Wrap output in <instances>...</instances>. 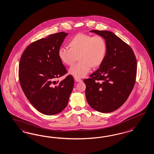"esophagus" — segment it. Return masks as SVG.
I'll list each match as a JSON object with an SVG mask.
<instances>
[{"mask_svg":"<svg viewBox=\"0 0 154 154\" xmlns=\"http://www.w3.org/2000/svg\"><path fill=\"white\" fill-rule=\"evenodd\" d=\"M75 79L77 82H82V79L77 78H75Z\"/></svg>","mask_w":154,"mask_h":154,"instance_id":"34e87169","label":"esophagus"}]
</instances>
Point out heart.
<instances>
[{
	"label": "heart",
	"instance_id": "heart-1",
	"mask_svg": "<svg viewBox=\"0 0 154 154\" xmlns=\"http://www.w3.org/2000/svg\"><path fill=\"white\" fill-rule=\"evenodd\" d=\"M70 48L60 47L58 55L63 63L72 66L79 56L80 61L69 69V73L77 78L87 75L92 67L99 66L105 57L106 43L100 35L78 34L69 41Z\"/></svg>",
	"mask_w": 154,
	"mask_h": 154
}]
</instances>
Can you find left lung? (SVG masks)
<instances>
[{"instance_id":"left-lung-1","label":"left lung","mask_w":154,"mask_h":154,"mask_svg":"<svg viewBox=\"0 0 154 154\" xmlns=\"http://www.w3.org/2000/svg\"><path fill=\"white\" fill-rule=\"evenodd\" d=\"M105 40L106 53L97 71L84 80L85 96L94 110L109 113L127 101L136 82V58L131 47L113 32L90 31Z\"/></svg>"}]
</instances>
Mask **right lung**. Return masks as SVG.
I'll list each match as a JSON object with an SVG mask.
<instances>
[{"mask_svg":"<svg viewBox=\"0 0 154 154\" xmlns=\"http://www.w3.org/2000/svg\"><path fill=\"white\" fill-rule=\"evenodd\" d=\"M67 35L61 32L35 41L27 47L20 61L18 75L22 91L31 105L43 114L61 112L73 89L71 75L60 82L55 80L67 72L58 51Z\"/></svg>","mask_w":154,"mask_h":154,"instance_id":"obj_1","label":"right lung"}]
</instances>
